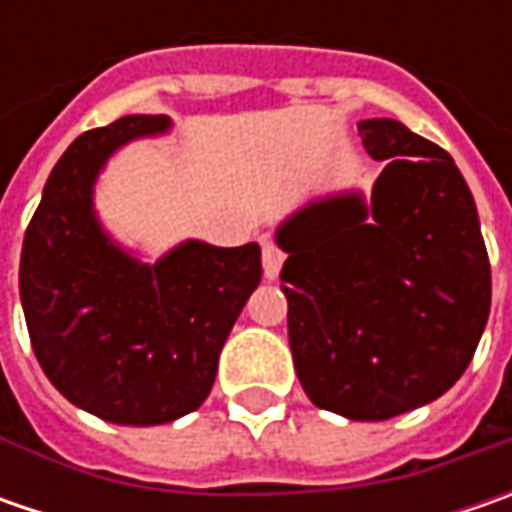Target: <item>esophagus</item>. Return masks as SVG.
I'll list each match as a JSON object with an SVG mask.
<instances>
[{
	"instance_id": "1",
	"label": "esophagus",
	"mask_w": 512,
	"mask_h": 512,
	"mask_svg": "<svg viewBox=\"0 0 512 512\" xmlns=\"http://www.w3.org/2000/svg\"><path fill=\"white\" fill-rule=\"evenodd\" d=\"M282 262H285L282 250L273 245V242H265V245H262V265H265L267 279H276V276H279V270H282Z\"/></svg>"
}]
</instances>
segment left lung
<instances>
[{
  "mask_svg": "<svg viewBox=\"0 0 512 512\" xmlns=\"http://www.w3.org/2000/svg\"><path fill=\"white\" fill-rule=\"evenodd\" d=\"M387 159L370 205L330 196L276 230L296 376L322 410L384 422L459 382L490 316L479 213L450 153L396 119L359 122Z\"/></svg>",
  "mask_w": 512,
  "mask_h": 512,
  "instance_id": "left-lung-1",
  "label": "left lung"
}]
</instances>
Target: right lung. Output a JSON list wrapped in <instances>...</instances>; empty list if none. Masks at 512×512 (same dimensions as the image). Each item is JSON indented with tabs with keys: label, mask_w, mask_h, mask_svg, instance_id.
<instances>
[{
	"label": "right lung",
	"mask_w": 512,
	"mask_h": 512,
	"mask_svg": "<svg viewBox=\"0 0 512 512\" xmlns=\"http://www.w3.org/2000/svg\"><path fill=\"white\" fill-rule=\"evenodd\" d=\"M122 116L82 133L50 170L19 265L30 344L70 404L113 424H165L205 402L233 322L262 279V250L190 239L156 265L110 242L93 182L116 148L165 133Z\"/></svg>",
	"instance_id": "add662e5"
}]
</instances>
